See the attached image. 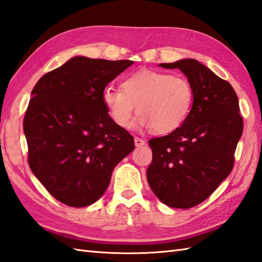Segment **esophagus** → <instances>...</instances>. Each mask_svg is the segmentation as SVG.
Listing matches in <instances>:
<instances>
[{
    "label": "esophagus",
    "mask_w": 262,
    "mask_h": 262,
    "mask_svg": "<svg viewBox=\"0 0 262 262\" xmlns=\"http://www.w3.org/2000/svg\"><path fill=\"white\" fill-rule=\"evenodd\" d=\"M135 144H136V146H142V145L145 144V140L136 137L135 138Z\"/></svg>",
    "instance_id": "obj_1"
}]
</instances>
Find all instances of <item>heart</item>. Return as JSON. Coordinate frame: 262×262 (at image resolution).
Listing matches in <instances>:
<instances>
[{
	"mask_svg": "<svg viewBox=\"0 0 262 262\" xmlns=\"http://www.w3.org/2000/svg\"><path fill=\"white\" fill-rule=\"evenodd\" d=\"M102 101L113 122L127 129L136 109L133 126L167 135L186 122L193 105V89L180 75L155 70H140L126 75L121 89L105 88Z\"/></svg>",
	"mask_w": 262,
	"mask_h": 262,
	"instance_id": "heart-1",
	"label": "heart"
}]
</instances>
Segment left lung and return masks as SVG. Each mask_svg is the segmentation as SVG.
I'll return each instance as SVG.
<instances>
[{"instance_id": "obj_1", "label": "left lung", "mask_w": 262, "mask_h": 262, "mask_svg": "<svg viewBox=\"0 0 262 262\" xmlns=\"http://www.w3.org/2000/svg\"><path fill=\"white\" fill-rule=\"evenodd\" d=\"M179 69L193 89V105L179 129L151 139L149 186L164 205L189 209L211 194L230 174L244 122L233 88L194 59L161 63Z\"/></svg>"}]
</instances>
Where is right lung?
Returning <instances> with one entry per match:
<instances>
[{
    "label": "right lung",
    "instance_id": "right-lung-1",
    "mask_svg": "<svg viewBox=\"0 0 262 262\" xmlns=\"http://www.w3.org/2000/svg\"><path fill=\"white\" fill-rule=\"evenodd\" d=\"M133 64L74 56L43 75L31 92L23 130L29 165L56 200L86 207L103 195L133 137L107 113L102 92Z\"/></svg>",
    "mask_w": 262,
    "mask_h": 262
}]
</instances>
